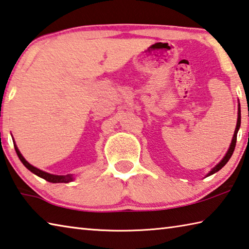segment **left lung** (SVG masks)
Returning a JSON list of instances; mask_svg holds the SVG:
<instances>
[{"instance_id":"1","label":"left lung","mask_w":249,"mask_h":249,"mask_svg":"<svg viewBox=\"0 0 249 249\" xmlns=\"http://www.w3.org/2000/svg\"><path fill=\"white\" fill-rule=\"evenodd\" d=\"M239 106V105H238ZM239 126H241V107H238V117H237V124H236V128H235V132H234V136H233V139H232V142H231V146H230L229 148V151L227 152V155H225V157L222 159V161L220 162V163L218 165H215L213 169H212L209 173H208L207 176H210L212 174H214L215 172H218L219 170H221L223 168V166L228 163V161L230 160V158L232 157L233 152H234V149H235V146H236V138H237V132L239 129Z\"/></svg>"}]
</instances>
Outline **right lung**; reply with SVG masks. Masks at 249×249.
<instances>
[{
	"label": "right lung",
	"instance_id": "right-lung-1",
	"mask_svg": "<svg viewBox=\"0 0 249 249\" xmlns=\"http://www.w3.org/2000/svg\"><path fill=\"white\" fill-rule=\"evenodd\" d=\"M14 147H15L17 156H18V158H19V160L22 162V164H24L29 171L33 172L34 174L40 176V178H44L50 183H69V182H71V180H73V176H71V175H53V174L47 173V172L35 168V166L29 164L28 162L25 160V158L21 156V153L19 152V150H18L16 144H14Z\"/></svg>",
	"mask_w": 249,
	"mask_h": 249
}]
</instances>
